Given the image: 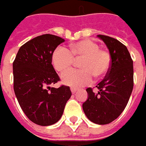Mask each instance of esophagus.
<instances>
[{
    "instance_id": "esophagus-1",
    "label": "esophagus",
    "mask_w": 146,
    "mask_h": 146,
    "mask_svg": "<svg viewBox=\"0 0 146 146\" xmlns=\"http://www.w3.org/2000/svg\"><path fill=\"white\" fill-rule=\"evenodd\" d=\"M70 90H71V93H72V94H75V93L76 92V90H76V88H73V87H71V88H70Z\"/></svg>"
}]
</instances>
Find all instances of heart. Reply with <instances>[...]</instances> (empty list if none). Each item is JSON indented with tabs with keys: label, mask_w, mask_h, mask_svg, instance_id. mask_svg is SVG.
<instances>
[{
	"label": "heart",
	"mask_w": 146,
	"mask_h": 146,
	"mask_svg": "<svg viewBox=\"0 0 146 146\" xmlns=\"http://www.w3.org/2000/svg\"><path fill=\"white\" fill-rule=\"evenodd\" d=\"M82 60L79 70H71L64 72L60 79L63 84L80 87L90 84L93 76L96 78L108 73L111 65L110 53L100 49V46L90 40H83L70 46V50L63 46L57 47L52 54V64L58 72H63L72 66L75 59Z\"/></svg>",
	"instance_id": "obj_1"
}]
</instances>
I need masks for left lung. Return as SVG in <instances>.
Returning <instances> with one entry per match:
<instances>
[{
    "instance_id": "1",
    "label": "left lung",
    "mask_w": 146,
    "mask_h": 146,
    "mask_svg": "<svg viewBox=\"0 0 146 146\" xmlns=\"http://www.w3.org/2000/svg\"><path fill=\"white\" fill-rule=\"evenodd\" d=\"M109 49L111 65L105 79L96 86L99 90L86 89L88 99L83 110L89 120L106 125L119 117L130 99L134 86L133 60L126 46L113 37L98 35Z\"/></svg>"
}]
</instances>
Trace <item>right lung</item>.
Listing matches in <instances>:
<instances>
[{
  "label": "right lung",
  "mask_w": 146,
  "mask_h": 146,
  "mask_svg": "<svg viewBox=\"0 0 146 146\" xmlns=\"http://www.w3.org/2000/svg\"><path fill=\"white\" fill-rule=\"evenodd\" d=\"M65 40L50 34L35 37L19 49L13 62L14 91L28 119L50 125L60 119L71 96L69 86L50 87L60 77L53 67L52 54Z\"/></svg>",
  "instance_id": "add662e5"
}]
</instances>
